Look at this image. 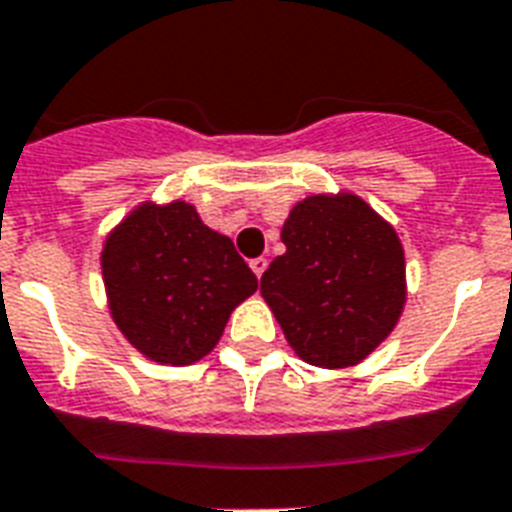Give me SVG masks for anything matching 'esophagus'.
I'll use <instances>...</instances> for the list:
<instances>
[{"instance_id": "esophagus-1", "label": "esophagus", "mask_w": 512, "mask_h": 512, "mask_svg": "<svg viewBox=\"0 0 512 512\" xmlns=\"http://www.w3.org/2000/svg\"><path fill=\"white\" fill-rule=\"evenodd\" d=\"M267 264H269V261L264 259V256H259V259H251V269H253V275H256V277H261V275H264V269H267Z\"/></svg>"}]
</instances>
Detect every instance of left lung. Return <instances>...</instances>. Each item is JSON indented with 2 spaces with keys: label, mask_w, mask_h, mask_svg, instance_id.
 Wrapping results in <instances>:
<instances>
[{
  "label": "left lung",
  "mask_w": 512,
  "mask_h": 512,
  "mask_svg": "<svg viewBox=\"0 0 512 512\" xmlns=\"http://www.w3.org/2000/svg\"><path fill=\"white\" fill-rule=\"evenodd\" d=\"M285 253L261 275V296L298 357L351 367L386 341L407 298L394 227L365 200L312 195L282 224Z\"/></svg>",
  "instance_id": "left-lung-1"
}]
</instances>
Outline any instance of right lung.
<instances>
[{
  "mask_svg": "<svg viewBox=\"0 0 512 512\" xmlns=\"http://www.w3.org/2000/svg\"><path fill=\"white\" fill-rule=\"evenodd\" d=\"M102 277L113 322L134 349L161 365H192L214 349L259 280L227 235L174 200L142 203L110 232Z\"/></svg>",
  "mask_w": 512,
  "mask_h": 512,
  "instance_id": "add662e5",
  "label": "right lung"
}]
</instances>
